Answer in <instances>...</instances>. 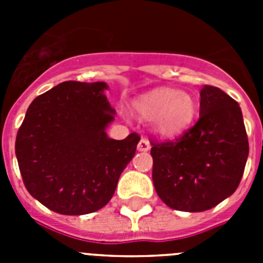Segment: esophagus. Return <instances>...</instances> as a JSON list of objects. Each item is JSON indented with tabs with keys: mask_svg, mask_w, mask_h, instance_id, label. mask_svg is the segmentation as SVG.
Here are the masks:
<instances>
[{
	"mask_svg": "<svg viewBox=\"0 0 263 263\" xmlns=\"http://www.w3.org/2000/svg\"><path fill=\"white\" fill-rule=\"evenodd\" d=\"M150 143H148V141L146 138H142L141 141H139L138 146H137V148H138V152H148L150 150Z\"/></svg>",
	"mask_w": 263,
	"mask_h": 263,
	"instance_id": "obj_1",
	"label": "esophagus"
}]
</instances>
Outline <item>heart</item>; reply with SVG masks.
Here are the masks:
<instances>
[{
	"label": "heart",
	"mask_w": 263,
	"mask_h": 263,
	"mask_svg": "<svg viewBox=\"0 0 263 263\" xmlns=\"http://www.w3.org/2000/svg\"><path fill=\"white\" fill-rule=\"evenodd\" d=\"M133 111L142 120H152V127L162 138H174L191 126L197 113L192 95L173 88L153 89L133 103Z\"/></svg>",
	"instance_id": "obj_1"
}]
</instances>
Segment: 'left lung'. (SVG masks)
I'll return each mask as SVG.
<instances>
[{
	"label": "left lung",
	"mask_w": 263,
	"mask_h": 263,
	"mask_svg": "<svg viewBox=\"0 0 263 263\" xmlns=\"http://www.w3.org/2000/svg\"><path fill=\"white\" fill-rule=\"evenodd\" d=\"M153 182L160 200L183 212H203L233 195L249 142L240 105L204 85L196 124L170 142H152Z\"/></svg>",
	"instance_id": "8db88e82"
}]
</instances>
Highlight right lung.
<instances>
[{
  "label": "right lung",
  "instance_id": "obj_1",
  "mask_svg": "<svg viewBox=\"0 0 263 263\" xmlns=\"http://www.w3.org/2000/svg\"><path fill=\"white\" fill-rule=\"evenodd\" d=\"M104 81H64L30 104L15 155L25 187L60 215L79 216L105 206L136 154L139 136L111 139L116 110Z\"/></svg>",
  "mask_w": 263,
  "mask_h": 263
}]
</instances>
